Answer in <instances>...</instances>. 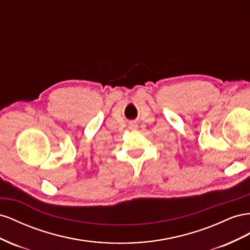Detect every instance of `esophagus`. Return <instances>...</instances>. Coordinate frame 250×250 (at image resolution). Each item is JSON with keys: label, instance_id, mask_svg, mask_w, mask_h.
I'll return each instance as SVG.
<instances>
[{"label": "esophagus", "instance_id": "esophagus-1", "mask_svg": "<svg viewBox=\"0 0 250 250\" xmlns=\"http://www.w3.org/2000/svg\"><path fill=\"white\" fill-rule=\"evenodd\" d=\"M130 127H132V129H136V127H137V124H131L130 125Z\"/></svg>", "mask_w": 250, "mask_h": 250}]
</instances>
